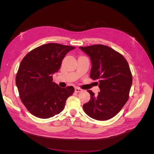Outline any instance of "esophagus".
I'll use <instances>...</instances> for the list:
<instances>
[{"instance_id":"obj_1","label":"esophagus","mask_w":154,"mask_h":154,"mask_svg":"<svg viewBox=\"0 0 154 154\" xmlns=\"http://www.w3.org/2000/svg\"><path fill=\"white\" fill-rule=\"evenodd\" d=\"M82 91V89L79 87H75V92H80Z\"/></svg>"}]
</instances>
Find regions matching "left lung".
Masks as SVG:
<instances>
[{"instance_id": "8db88e82", "label": "left lung", "mask_w": 154, "mask_h": 154, "mask_svg": "<svg viewBox=\"0 0 154 154\" xmlns=\"http://www.w3.org/2000/svg\"><path fill=\"white\" fill-rule=\"evenodd\" d=\"M90 57L91 78L99 79L100 92L95 96L91 90L89 101L83 105L89 117L99 121L111 119L117 114L128 100L132 76L123 55L108 46L93 45L80 47Z\"/></svg>"}]
</instances>
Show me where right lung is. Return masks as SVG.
<instances>
[{"label":"right lung","mask_w":154,"mask_h":154,"mask_svg":"<svg viewBox=\"0 0 154 154\" xmlns=\"http://www.w3.org/2000/svg\"><path fill=\"white\" fill-rule=\"evenodd\" d=\"M70 45L50 43L34 49L22 59L16 76L21 101L30 113L47 119L61 112L66 100L74 91L72 86L60 87L53 74L61 67Z\"/></svg>","instance_id":"1"}]
</instances>
